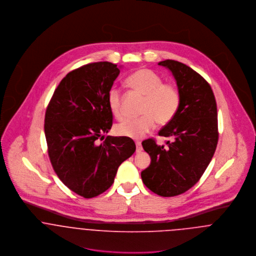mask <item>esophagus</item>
<instances>
[{"label":"esophagus","instance_id":"34e87169","mask_svg":"<svg viewBox=\"0 0 256 256\" xmlns=\"http://www.w3.org/2000/svg\"><path fill=\"white\" fill-rule=\"evenodd\" d=\"M142 150H143V146H142V144H141V142H136V150H137V152H142Z\"/></svg>","mask_w":256,"mask_h":256}]
</instances>
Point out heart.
<instances>
[{"label": "heart", "instance_id": "heart-1", "mask_svg": "<svg viewBox=\"0 0 256 256\" xmlns=\"http://www.w3.org/2000/svg\"><path fill=\"white\" fill-rule=\"evenodd\" d=\"M126 82L145 96L141 110L144 115L139 118L125 119L117 124L115 127L117 135L131 139H141L154 129L156 122L166 125L178 114L182 104V94L176 84L164 82L158 74L145 68L131 74ZM108 104L112 115L121 119L124 112L121 94L118 88H110Z\"/></svg>", "mask_w": 256, "mask_h": 256}]
</instances>
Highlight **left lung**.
I'll list each match as a JSON object with an SVG mask.
<instances>
[{
	"instance_id": "8db88e82",
	"label": "left lung",
	"mask_w": 256,
	"mask_h": 256,
	"mask_svg": "<svg viewBox=\"0 0 256 256\" xmlns=\"http://www.w3.org/2000/svg\"><path fill=\"white\" fill-rule=\"evenodd\" d=\"M158 65L174 76L182 104L176 117L158 132L172 137V142L166 146H158L154 139L142 142L150 164L141 178L154 193L172 197L198 182L214 156L219 139L217 104L210 84L193 69L174 60Z\"/></svg>"
}]
</instances>
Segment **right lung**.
<instances>
[{"mask_svg": "<svg viewBox=\"0 0 256 256\" xmlns=\"http://www.w3.org/2000/svg\"><path fill=\"white\" fill-rule=\"evenodd\" d=\"M119 73L117 65L98 62L67 74L45 113L52 166L62 182L84 198L106 191L119 166L136 150L131 138L106 137L112 126L108 94Z\"/></svg>", "mask_w": 256, "mask_h": 256, "instance_id": "obj_1", "label": "right lung"}]
</instances>
